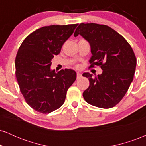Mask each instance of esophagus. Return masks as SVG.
<instances>
[{
	"mask_svg": "<svg viewBox=\"0 0 146 146\" xmlns=\"http://www.w3.org/2000/svg\"><path fill=\"white\" fill-rule=\"evenodd\" d=\"M82 77V74L80 73H79V72H78V73H77V78L78 79H79V78H80Z\"/></svg>",
	"mask_w": 146,
	"mask_h": 146,
	"instance_id": "esophagus-1",
	"label": "esophagus"
}]
</instances>
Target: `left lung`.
Wrapping results in <instances>:
<instances>
[{"instance_id":"obj_1","label":"left lung","mask_w":146,"mask_h":146,"mask_svg":"<svg viewBox=\"0 0 146 146\" xmlns=\"http://www.w3.org/2000/svg\"><path fill=\"white\" fill-rule=\"evenodd\" d=\"M80 34L90 46V67L101 66L102 73H84L90 85L83 93L85 101L102 108H110L123 98L133 80L137 60L128 42L110 27L95 23H81L74 33Z\"/></svg>"}]
</instances>
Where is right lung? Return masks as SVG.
Instances as JSON below:
<instances>
[{
  "label": "right lung",
  "mask_w": 146,
  "mask_h": 146,
  "mask_svg": "<svg viewBox=\"0 0 146 146\" xmlns=\"http://www.w3.org/2000/svg\"><path fill=\"white\" fill-rule=\"evenodd\" d=\"M77 26L43 27L27 37L18 49L15 61L16 78L25 101L36 111L46 114L58 109L76 80L73 70L56 73L51 65Z\"/></svg>",
  "instance_id": "add662e5"
}]
</instances>
